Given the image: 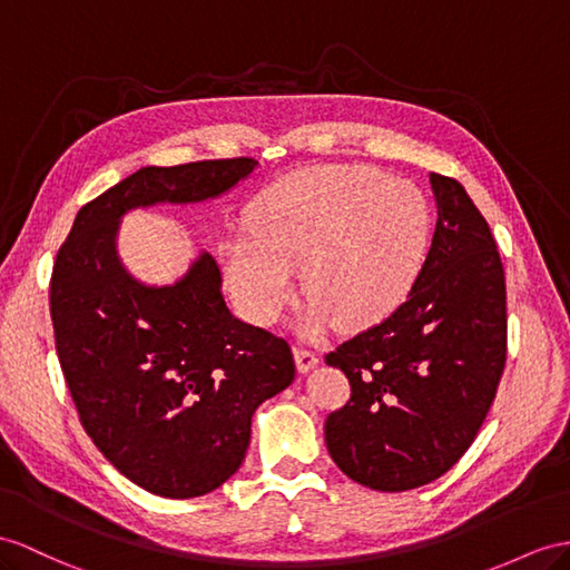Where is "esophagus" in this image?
I'll list each match as a JSON object with an SVG mask.
<instances>
[{"label": "esophagus", "instance_id": "esophagus-1", "mask_svg": "<svg viewBox=\"0 0 570 570\" xmlns=\"http://www.w3.org/2000/svg\"><path fill=\"white\" fill-rule=\"evenodd\" d=\"M294 354H296V366H298L301 373H308L311 368H315L320 363L317 352H313V348H308V346H296Z\"/></svg>", "mask_w": 570, "mask_h": 570}]
</instances>
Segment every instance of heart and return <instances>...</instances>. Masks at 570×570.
I'll list each match as a JSON object with an SVG mask.
<instances>
[{
    "mask_svg": "<svg viewBox=\"0 0 570 570\" xmlns=\"http://www.w3.org/2000/svg\"><path fill=\"white\" fill-rule=\"evenodd\" d=\"M431 245L421 189L373 166H323L267 187L247 212V233L222 245L238 308L272 325L303 291V332L383 323L412 294Z\"/></svg>",
    "mask_w": 570,
    "mask_h": 570,
    "instance_id": "heart-1",
    "label": "heart"
}]
</instances>
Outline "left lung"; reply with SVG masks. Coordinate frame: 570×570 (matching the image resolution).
Wrapping results in <instances>:
<instances>
[{
  "mask_svg": "<svg viewBox=\"0 0 570 570\" xmlns=\"http://www.w3.org/2000/svg\"><path fill=\"white\" fill-rule=\"evenodd\" d=\"M438 222L412 294L325 356L352 397L325 421L332 460L375 491L443 476L484 424L508 352L505 274L466 189L431 173Z\"/></svg>",
  "mask_w": 570,
  "mask_h": 570,
  "instance_id": "obj_1",
  "label": "left lung"
}]
</instances>
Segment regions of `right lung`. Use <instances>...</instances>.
Masks as SVG:
<instances>
[{"label":"right lung","instance_id":"right-lung-1","mask_svg":"<svg viewBox=\"0 0 570 570\" xmlns=\"http://www.w3.org/2000/svg\"><path fill=\"white\" fill-rule=\"evenodd\" d=\"M255 158L141 168L86 202L57 253L50 315L83 431L108 462L164 499H195L238 472L257 406L291 385L284 337L230 315L222 269L204 253L183 282L146 288L115 255L120 216L156 202H202Z\"/></svg>","mask_w":570,"mask_h":570}]
</instances>
